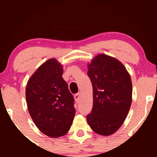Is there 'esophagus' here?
Returning <instances> with one entry per match:
<instances>
[{
	"label": "esophagus",
	"instance_id": "1",
	"mask_svg": "<svg viewBox=\"0 0 157 157\" xmlns=\"http://www.w3.org/2000/svg\"><path fill=\"white\" fill-rule=\"evenodd\" d=\"M75 101H76L77 102H79V100H80V93H77L76 94H75Z\"/></svg>",
	"mask_w": 157,
	"mask_h": 157
}]
</instances>
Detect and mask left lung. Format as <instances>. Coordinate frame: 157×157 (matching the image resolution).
<instances>
[{
    "instance_id": "8db88e82",
    "label": "left lung",
    "mask_w": 157,
    "mask_h": 157,
    "mask_svg": "<svg viewBox=\"0 0 157 157\" xmlns=\"http://www.w3.org/2000/svg\"><path fill=\"white\" fill-rule=\"evenodd\" d=\"M93 87V107L86 119L97 134L109 136L122 125L132 101L131 77L121 62L103 54L88 64Z\"/></svg>"
}]
</instances>
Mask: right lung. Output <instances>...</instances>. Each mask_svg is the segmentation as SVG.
I'll use <instances>...</instances> for the list:
<instances>
[{"instance_id": "1", "label": "right lung", "mask_w": 157, "mask_h": 157, "mask_svg": "<svg viewBox=\"0 0 157 157\" xmlns=\"http://www.w3.org/2000/svg\"><path fill=\"white\" fill-rule=\"evenodd\" d=\"M63 66L56 59L41 65L26 85L30 116L44 134L57 138L69 131L75 115V100L63 78Z\"/></svg>"}]
</instances>
